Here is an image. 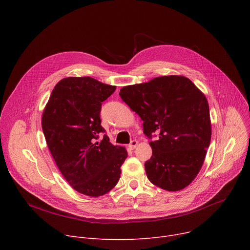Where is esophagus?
<instances>
[{
    "label": "esophagus",
    "mask_w": 250,
    "mask_h": 250,
    "mask_svg": "<svg viewBox=\"0 0 250 250\" xmlns=\"http://www.w3.org/2000/svg\"><path fill=\"white\" fill-rule=\"evenodd\" d=\"M137 146H138V141H136V140H133L132 142L129 143V145H128V147H129L130 149H132V150L135 149Z\"/></svg>",
    "instance_id": "esophagus-1"
}]
</instances>
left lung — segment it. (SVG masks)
Listing matches in <instances>:
<instances>
[{
  "label": "left lung",
  "instance_id": "obj_1",
  "mask_svg": "<svg viewBox=\"0 0 250 250\" xmlns=\"http://www.w3.org/2000/svg\"><path fill=\"white\" fill-rule=\"evenodd\" d=\"M121 98L140 115L153 153L145 163L147 177L168 191L187 188L200 172L211 142L206 96L189 79L162 76L121 89Z\"/></svg>",
  "mask_w": 250,
  "mask_h": 250
}]
</instances>
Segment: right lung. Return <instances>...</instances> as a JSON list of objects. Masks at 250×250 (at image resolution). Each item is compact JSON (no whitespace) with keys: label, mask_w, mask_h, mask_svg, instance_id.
<instances>
[{"label":"right lung","mask_w":250,"mask_h":250,"mask_svg":"<svg viewBox=\"0 0 250 250\" xmlns=\"http://www.w3.org/2000/svg\"><path fill=\"white\" fill-rule=\"evenodd\" d=\"M116 87L91 77H69L52 90L42 113L47 147L61 173L82 194L103 195L120 180L125 148L114 146L104 135L100 111Z\"/></svg>","instance_id":"right-lung-1"}]
</instances>
